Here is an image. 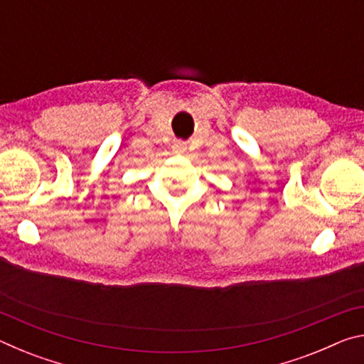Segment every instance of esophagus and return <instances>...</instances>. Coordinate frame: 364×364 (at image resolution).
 Instances as JSON below:
<instances>
[{"mask_svg": "<svg viewBox=\"0 0 364 364\" xmlns=\"http://www.w3.org/2000/svg\"><path fill=\"white\" fill-rule=\"evenodd\" d=\"M188 149L186 143H183V141H176V143L173 144V152L175 154H184Z\"/></svg>", "mask_w": 364, "mask_h": 364, "instance_id": "34e87169", "label": "esophagus"}]
</instances>
